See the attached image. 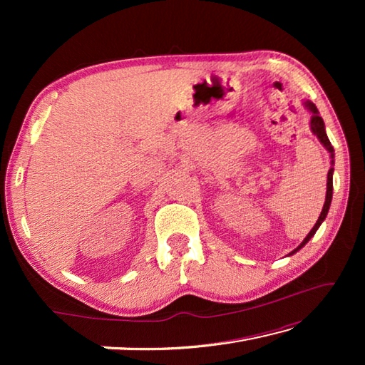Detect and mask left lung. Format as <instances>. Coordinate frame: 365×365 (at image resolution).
<instances>
[{
  "instance_id": "1",
  "label": "left lung",
  "mask_w": 365,
  "mask_h": 365,
  "mask_svg": "<svg viewBox=\"0 0 365 365\" xmlns=\"http://www.w3.org/2000/svg\"><path fill=\"white\" fill-rule=\"evenodd\" d=\"M302 105H304L306 110H307L309 113H311V122H309V125H311L312 133H314L317 138H319V141L323 144L324 149H327V150L329 152L331 168H329V170H328L327 199H324V204H323V208H322V213H320V216H319V220H317L315 226L312 227L311 232H309L307 237H306L304 240H302L301 245L297 247V250H293L289 255H293L294 252H298V251L301 250V247L306 246L309 240H311V238L315 235V232L319 230V227L322 226V222L324 221V218H327V215H328V212H329V207H331V200H332V174H334V168H332V166H334V147H332L331 143H329L328 135H327V130H324V122H323V119H322V115H320L319 110H317V106H315L312 102H309V100H306V102H302Z\"/></svg>"
}]
</instances>
